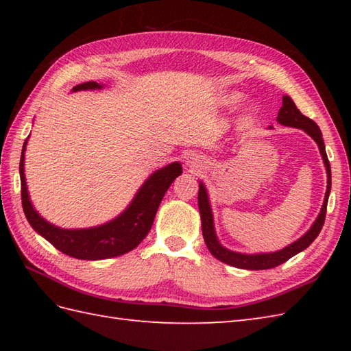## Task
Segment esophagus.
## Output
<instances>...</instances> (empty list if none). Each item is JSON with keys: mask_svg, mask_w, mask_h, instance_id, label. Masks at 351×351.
I'll list each match as a JSON object with an SVG mask.
<instances>
[{"mask_svg": "<svg viewBox=\"0 0 351 351\" xmlns=\"http://www.w3.org/2000/svg\"><path fill=\"white\" fill-rule=\"evenodd\" d=\"M185 166L190 171H199L205 167V160L197 154H189L187 160H185Z\"/></svg>", "mask_w": 351, "mask_h": 351, "instance_id": "1", "label": "esophagus"}]
</instances>
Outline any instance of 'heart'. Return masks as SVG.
I'll use <instances>...</instances> for the list:
<instances>
[{"mask_svg":"<svg viewBox=\"0 0 351 351\" xmlns=\"http://www.w3.org/2000/svg\"><path fill=\"white\" fill-rule=\"evenodd\" d=\"M241 98H243L241 93L232 92V93H228V95L223 96V102H225V104H237Z\"/></svg>","mask_w":351,"mask_h":351,"instance_id":"1","label":"heart"}]
</instances>
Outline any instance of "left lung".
Instances as JSON below:
<instances>
[{"label": "left lung", "instance_id": "obj_1", "mask_svg": "<svg viewBox=\"0 0 351 351\" xmlns=\"http://www.w3.org/2000/svg\"><path fill=\"white\" fill-rule=\"evenodd\" d=\"M278 122L285 126H293V128L303 130L306 134L317 141L319 147V152H322L326 171H327V190L324 196V202L322 206V211H319L317 220L314 225L311 226L306 234L300 237L299 240L291 243L287 247L282 250L273 252V253H255V255H245V253H238L232 252L219 243L217 235H215L214 229V219H213V211L210 205V199H208V193L205 185L199 182V195H197V204H199V211H200V220H202V234L204 240L208 250L211 252L214 258L225 264H229L237 268H244V270H267V268H274L283 263H287L289 258H293L297 253H300L312 244V241L318 237L319 230L323 229L324 220H326V210H327V200H329L330 195V187H332V173H330V162L327 160L326 147H324V140L323 134L319 131L318 125L312 121V119L303 116L300 110L295 107L294 101L289 98V96H283L282 99V107L278 114Z\"/></svg>", "mask_w": 351, "mask_h": 351}]
</instances>
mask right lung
Returning <instances> with one entry per match:
<instances>
[{
    "mask_svg": "<svg viewBox=\"0 0 351 351\" xmlns=\"http://www.w3.org/2000/svg\"><path fill=\"white\" fill-rule=\"evenodd\" d=\"M95 88H102V86L96 81H87V83L75 86L72 90H95ZM27 141L28 138L22 146L19 162L21 199L25 217L32 228L37 234H40L45 240L49 241L64 255L77 259H107L121 256L123 253L136 249L151 230L156 210H158L161 200L171 182L182 173L181 164L178 161L171 162L169 166L154 171L147 178L146 182L137 191V195L134 196L130 206L121 215H117L116 219L95 228L62 229L51 225L49 221L40 217L39 213L34 210V206L29 202L24 173Z\"/></svg>",
    "mask_w": 351,
    "mask_h": 351,
    "instance_id": "right-lung-1",
    "label": "right lung"
}]
</instances>
